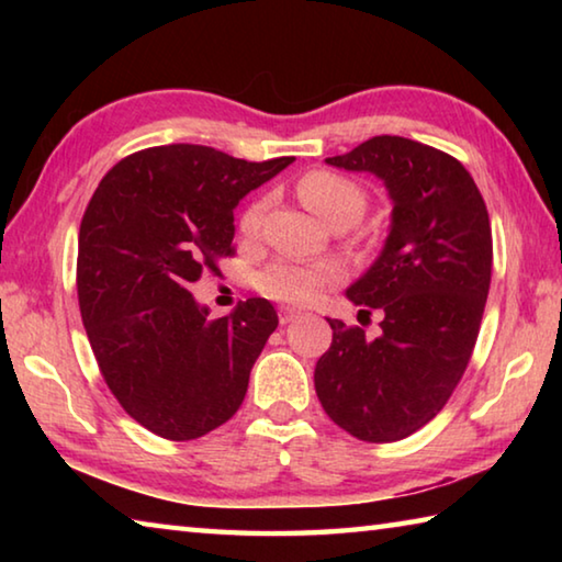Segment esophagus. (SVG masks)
<instances>
[{"instance_id":"obj_1","label":"esophagus","mask_w":562,"mask_h":562,"mask_svg":"<svg viewBox=\"0 0 562 562\" xmlns=\"http://www.w3.org/2000/svg\"><path fill=\"white\" fill-rule=\"evenodd\" d=\"M278 315H280V325H290V322L297 319V317L302 315V312H300V310H294V307H288V304H282Z\"/></svg>"}]
</instances>
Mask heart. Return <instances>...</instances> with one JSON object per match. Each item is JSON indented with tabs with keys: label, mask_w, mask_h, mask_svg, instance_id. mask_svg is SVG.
Returning <instances> with one entry per match:
<instances>
[{
	"label": "heart",
	"mask_w": 562,
	"mask_h": 562,
	"mask_svg": "<svg viewBox=\"0 0 562 562\" xmlns=\"http://www.w3.org/2000/svg\"><path fill=\"white\" fill-rule=\"evenodd\" d=\"M297 195L302 203L322 221L329 223L337 215H361L367 207L364 188L331 170H310L300 178ZM265 203H252L240 217V231L255 235L260 231ZM339 280L337 268L327 262H290L278 260L260 272L258 288L272 300L290 304H310L319 300L327 288Z\"/></svg>",
	"instance_id": "1"
}]
</instances>
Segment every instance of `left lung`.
Wrapping results in <instances>:
<instances>
[{
	"instance_id": "obj_1",
	"label": "left lung",
	"mask_w": 562,
	"mask_h": 562,
	"mask_svg": "<svg viewBox=\"0 0 562 562\" xmlns=\"http://www.w3.org/2000/svg\"><path fill=\"white\" fill-rule=\"evenodd\" d=\"M329 166L382 180L392 223L347 297L382 312L379 337L329 319L315 367L327 416L369 443L406 439L449 402L479 337L491 288L486 203L459 160L402 136H374Z\"/></svg>"
}]
</instances>
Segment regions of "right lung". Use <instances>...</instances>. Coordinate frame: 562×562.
Masks as SVG:
<instances>
[{"label":"right lung","mask_w":562,"mask_h":562,"mask_svg":"<svg viewBox=\"0 0 562 562\" xmlns=\"http://www.w3.org/2000/svg\"><path fill=\"white\" fill-rule=\"evenodd\" d=\"M292 160L146 148L103 176L83 213L76 288L93 357L126 414L164 439L205 436L243 404L278 312L252 297L211 322L188 288L233 252L237 203Z\"/></svg>","instance_id":"add662e5"}]
</instances>
